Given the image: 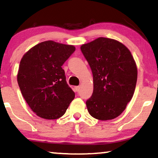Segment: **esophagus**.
Here are the masks:
<instances>
[{"label":"esophagus","instance_id":"34e87169","mask_svg":"<svg viewBox=\"0 0 158 158\" xmlns=\"http://www.w3.org/2000/svg\"><path fill=\"white\" fill-rule=\"evenodd\" d=\"M79 90H80V86H75V91L78 92Z\"/></svg>","mask_w":158,"mask_h":158}]
</instances>
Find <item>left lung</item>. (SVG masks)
<instances>
[{
  "label": "left lung",
  "instance_id": "obj_1",
  "mask_svg": "<svg viewBox=\"0 0 158 158\" xmlns=\"http://www.w3.org/2000/svg\"><path fill=\"white\" fill-rule=\"evenodd\" d=\"M91 69L94 92L86 101L88 111L99 120L120 115L132 98L137 68L130 51L112 39L99 37L81 47Z\"/></svg>",
  "mask_w": 158,
  "mask_h": 158
}]
</instances>
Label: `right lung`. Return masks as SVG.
Wrapping results in <instances>:
<instances>
[{"instance_id":"right-lung-1","label":"right lung","mask_w":158,"mask_h":158,"mask_svg":"<svg viewBox=\"0 0 158 158\" xmlns=\"http://www.w3.org/2000/svg\"><path fill=\"white\" fill-rule=\"evenodd\" d=\"M75 50L73 45L45 41L23 56L17 81L25 101L40 117H61L74 99L62 66Z\"/></svg>"}]
</instances>
